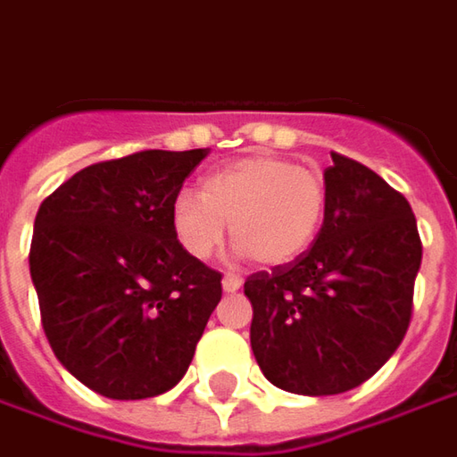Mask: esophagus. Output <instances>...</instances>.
<instances>
[{
    "instance_id": "obj_1",
    "label": "esophagus",
    "mask_w": 457,
    "mask_h": 457,
    "mask_svg": "<svg viewBox=\"0 0 457 457\" xmlns=\"http://www.w3.org/2000/svg\"><path fill=\"white\" fill-rule=\"evenodd\" d=\"M221 286H223V291H226V294H236V291L241 288V278H238V276H231V273H228V276H223Z\"/></svg>"
}]
</instances>
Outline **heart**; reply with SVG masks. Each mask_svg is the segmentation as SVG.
I'll use <instances>...</instances> for the list:
<instances>
[{"instance_id": "1", "label": "heart", "mask_w": 457, "mask_h": 457, "mask_svg": "<svg viewBox=\"0 0 457 457\" xmlns=\"http://www.w3.org/2000/svg\"><path fill=\"white\" fill-rule=\"evenodd\" d=\"M326 211L328 188L319 171L261 154L204 176L198 198L176 196L169 223L188 259L209 261L221 248L228 223L238 256L281 269L316 244Z\"/></svg>"}]
</instances>
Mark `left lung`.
<instances>
[{
	"label": "left lung",
	"mask_w": 457,
	"mask_h": 457,
	"mask_svg": "<svg viewBox=\"0 0 457 457\" xmlns=\"http://www.w3.org/2000/svg\"><path fill=\"white\" fill-rule=\"evenodd\" d=\"M330 156L316 244L244 283L256 363L276 388L298 395L351 391L395 353L423 259L411 204L363 163Z\"/></svg>",
	"instance_id": "obj_1"
}]
</instances>
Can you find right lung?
<instances>
[{"mask_svg":"<svg viewBox=\"0 0 457 457\" xmlns=\"http://www.w3.org/2000/svg\"><path fill=\"white\" fill-rule=\"evenodd\" d=\"M209 149L138 151L81 169L37 211L29 270L59 363L141 401L184 378L221 301V273L176 244L169 209Z\"/></svg>","mask_w":457,"mask_h":457,"instance_id":"add662e5","label":"right lung"}]
</instances>
